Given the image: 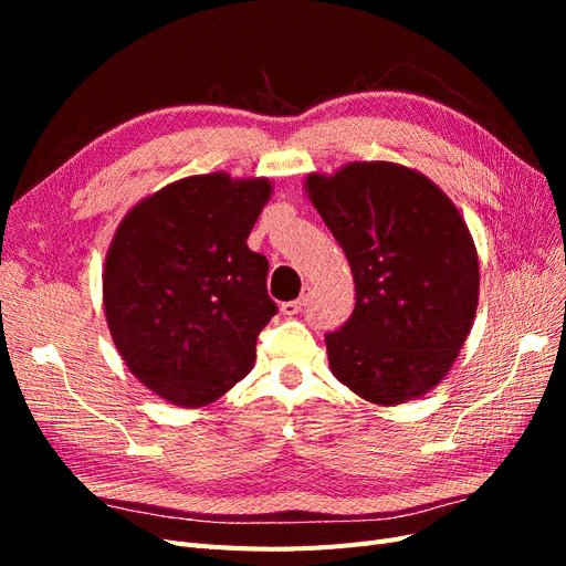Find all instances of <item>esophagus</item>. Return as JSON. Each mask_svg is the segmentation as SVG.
<instances>
[{"mask_svg":"<svg viewBox=\"0 0 566 566\" xmlns=\"http://www.w3.org/2000/svg\"><path fill=\"white\" fill-rule=\"evenodd\" d=\"M306 297H310V285H304V293L297 297V300H290V302H283L281 304V312L285 316H295L302 312V306L306 304Z\"/></svg>","mask_w":566,"mask_h":566,"instance_id":"obj_1","label":"esophagus"}]
</instances>
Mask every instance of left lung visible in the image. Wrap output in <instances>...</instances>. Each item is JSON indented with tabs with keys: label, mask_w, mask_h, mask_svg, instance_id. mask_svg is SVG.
Returning a JSON list of instances; mask_svg holds the SVG:
<instances>
[{
	"label": "left lung",
	"mask_w": 566,
	"mask_h": 566,
	"mask_svg": "<svg viewBox=\"0 0 566 566\" xmlns=\"http://www.w3.org/2000/svg\"><path fill=\"white\" fill-rule=\"evenodd\" d=\"M304 191L356 285L354 314L325 335L331 373L378 406L422 397L447 378L476 314L479 260L465 219L432 179L387 160L312 172Z\"/></svg>",
	"instance_id": "1"
}]
</instances>
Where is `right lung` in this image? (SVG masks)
Here are the masks:
<instances>
[{
	"mask_svg": "<svg viewBox=\"0 0 566 566\" xmlns=\"http://www.w3.org/2000/svg\"><path fill=\"white\" fill-rule=\"evenodd\" d=\"M266 177H186L119 221L104 264V310L132 375L165 401L200 408L254 366L276 314L269 262L248 235L269 202Z\"/></svg>",
	"mask_w": 566,
	"mask_h": 566,
	"instance_id": "add662e5",
	"label": "right lung"
}]
</instances>
